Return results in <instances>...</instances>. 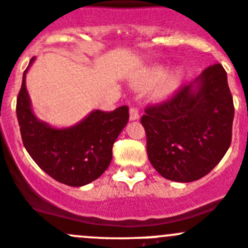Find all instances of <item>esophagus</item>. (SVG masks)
<instances>
[{
    "instance_id": "34e87169",
    "label": "esophagus",
    "mask_w": 248,
    "mask_h": 248,
    "mask_svg": "<svg viewBox=\"0 0 248 248\" xmlns=\"http://www.w3.org/2000/svg\"><path fill=\"white\" fill-rule=\"evenodd\" d=\"M139 119V112H138V109L137 108H131L129 109V120L131 121H136V120Z\"/></svg>"
}]
</instances>
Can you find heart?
<instances>
[{
	"mask_svg": "<svg viewBox=\"0 0 248 248\" xmlns=\"http://www.w3.org/2000/svg\"><path fill=\"white\" fill-rule=\"evenodd\" d=\"M165 71L166 68L163 65L154 64V65L146 68L138 76V78L136 80V86L139 88H146L160 81L158 85L156 86L155 91H154V97L157 98V99L168 98L179 87L183 78V71L180 69H177V70L170 71V74L164 77L163 75H165Z\"/></svg>",
	"mask_w": 248,
	"mask_h": 248,
	"instance_id": "b5f03b06",
	"label": "heart"
}]
</instances>
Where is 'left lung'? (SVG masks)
<instances>
[{
    "mask_svg": "<svg viewBox=\"0 0 248 248\" xmlns=\"http://www.w3.org/2000/svg\"><path fill=\"white\" fill-rule=\"evenodd\" d=\"M234 111L227 73L218 63L168 100L145 108L141 124L153 167L180 183L208 174L232 144Z\"/></svg>",
    "mask_w": 248,
    "mask_h": 248,
    "instance_id": "8db88e82",
    "label": "left lung"
}]
</instances>
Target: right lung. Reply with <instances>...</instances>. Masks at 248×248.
I'll return each mask as SVG.
<instances>
[{"instance_id":"add662e5","label":"right lung","mask_w":248,"mask_h":248,"mask_svg":"<svg viewBox=\"0 0 248 248\" xmlns=\"http://www.w3.org/2000/svg\"><path fill=\"white\" fill-rule=\"evenodd\" d=\"M16 99V117L26 151L41 170L57 182L82 186L99 178L109 167L112 145L128 122V107L114 111L93 110L75 126L54 128L40 121L31 109L26 73Z\"/></svg>"}]
</instances>
